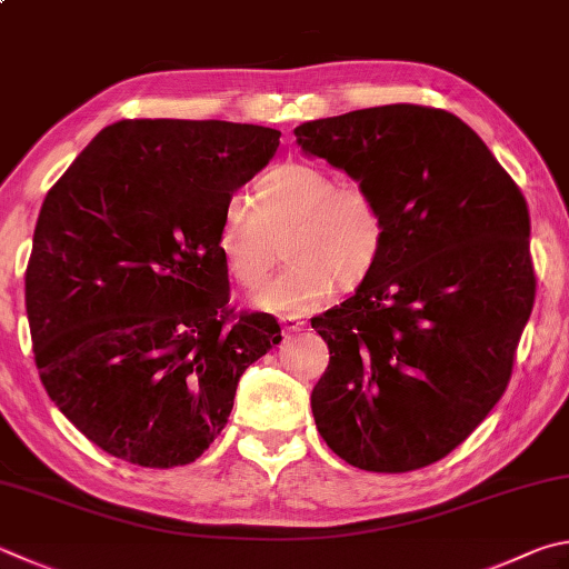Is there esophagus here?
<instances>
[{"instance_id":"esophagus-1","label":"esophagus","mask_w":569,"mask_h":569,"mask_svg":"<svg viewBox=\"0 0 569 569\" xmlns=\"http://www.w3.org/2000/svg\"><path fill=\"white\" fill-rule=\"evenodd\" d=\"M281 328H283V336H293V333H298V330L306 328V320L298 318V316H283Z\"/></svg>"}]
</instances>
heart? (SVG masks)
<instances>
[{
    "mask_svg": "<svg viewBox=\"0 0 569 569\" xmlns=\"http://www.w3.org/2000/svg\"><path fill=\"white\" fill-rule=\"evenodd\" d=\"M388 219L378 196L333 171L286 161L258 181L253 203L226 201L216 251L241 286L258 288L286 241L288 266L256 296L273 313H306L336 291L363 283L386 249Z\"/></svg>",
    "mask_w": 569,
    "mask_h": 569,
    "instance_id": "b5f03b06",
    "label": "heart"
}]
</instances>
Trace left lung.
<instances>
[{"label":"left lung","instance_id":"obj_1","mask_svg":"<svg viewBox=\"0 0 569 569\" xmlns=\"http://www.w3.org/2000/svg\"><path fill=\"white\" fill-rule=\"evenodd\" d=\"M296 139L366 183L388 219L370 276L311 320L330 350L311 392L318 432L353 468L420 470L510 383L537 288L528 201L446 109H358L306 121Z\"/></svg>","mask_w":569,"mask_h":569}]
</instances>
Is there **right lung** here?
<instances>
[{
    "label": "right lung",
    "instance_id": "obj_1",
    "mask_svg": "<svg viewBox=\"0 0 569 569\" xmlns=\"http://www.w3.org/2000/svg\"><path fill=\"white\" fill-rule=\"evenodd\" d=\"M281 131L231 121L123 119L51 186L24 276L49 398L109 456L177 468L229 422L243 370L281 326L229 308L216 251L226 201Z\"/></svg>",
    "mask_w": 569,
    "mask_h": 569
}]
</instances>
